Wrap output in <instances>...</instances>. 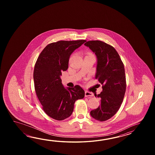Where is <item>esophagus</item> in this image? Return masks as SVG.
I'll use <instances>...</instances> for the list:
<instances>
[{
  "label": "esophagus",
  "mask_w": 155,
  "mask_h": 155,
  "mask_svg": "<svg viewBox=\"0 0 155 155\" xmlns=\"http://www.w3.org/2000/svg\"><path fill=\"white\" fill-rule=\"evenodd\" d=\"M93 94L91 92H89V91H85V97H88V96H92Z\"/></svg>",
  "instance_id": "1"
}]
</instances>
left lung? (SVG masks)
<instances>
[{
  "instance_id": "8db88e82",
  "label": "left lung",
  "mask_w": 155,
  "mask_h": 155,
  "mask_svg": "<svg viewBox=\"0 0 155 155\" xmlns=\"http://www.w3.org/2000/svg\"><path fill=\"white\" fill-rule=\"evenodd\" d=\"M97 58L96 79L102 85V91L97 95L101 105L90 112L99 121L107 120L120 109L125 94L126 82L124 64L113 46L99 40L87 41Z\"/></svg>"
}]
</instances>
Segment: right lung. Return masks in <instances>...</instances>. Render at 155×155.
Instances as JSON below:
<instances>
[{
	"label": "right lung",
	"instance_id": "obj_1",
	"mask_svg": "<svg viewBox=\"0 0 155 155\" xmlns=\"http://www.w3.org/2000/svg\"><path fill=\"white\" fill-rule=\"evenodd\" d=\"M85 41L61 40L51 43L36 60L33 74L36 95L44 112L56 120L70 116L75 101L85 96L84 90L79 85L65 88L60 76L68 68L71 54Z\"/></svg>",
	"mask_w": 155,
	"mask_h": 155
}]
</instances>
